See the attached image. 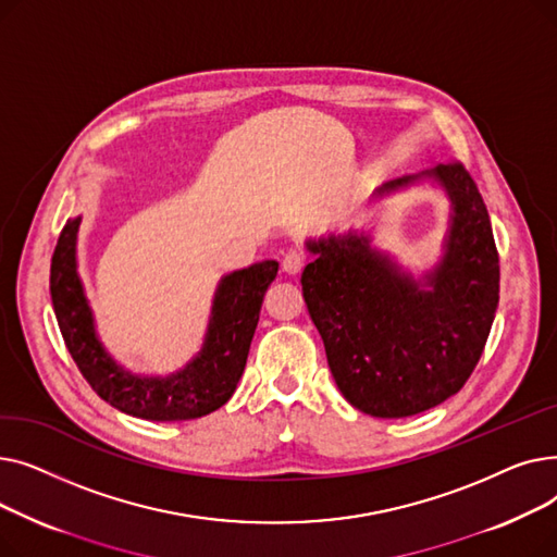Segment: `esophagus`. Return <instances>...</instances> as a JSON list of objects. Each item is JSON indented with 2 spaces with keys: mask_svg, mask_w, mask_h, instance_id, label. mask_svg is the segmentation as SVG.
Wrapping results in <instances>:
<instances>
[{
  "mask_svg": "<svg viewBox=\"0 0 557 557\" xmlns=\"http://www.w3.org/2000/svg\"><path fill=\"white\" fill-rule=\"evenodd\" d=\"M307 267V255L300 250H290L282 259V271L288 275H298Z\"/></svg>",
  "mask_w": 557,
  "mask_h": 557,
  "instance_id": "1",
  "label": "esophagus"
}]
</instances>
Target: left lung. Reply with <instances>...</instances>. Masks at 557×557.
<instances>
[{
  "mask_svg": "<svg viewBox=\"0 0 557 557\" xmlns=\"http://www.w3.org/2000/svg\"><path fill=\"white\" fill-rule=\"evenodd\" d=\"M422 175L441 181L454 200L447 255L426 277L433 290L357 234L307 244L318 259L302 273L305 302L334 382L374 418L418 416L456 395L483 355L499 305V252L472 173L451 160Z\"/></svg>",
  "mask_w": 557,
  "mask_h": 557,
  "instance_id": "obj_1",
  "label": "left lung"
}]
</instances>
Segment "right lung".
Listing matches in <instances>:
<instances>
[{
  "instance_id": "add662e5",
  "label": "right lung",
  "mask_w": 557,
  "mask_h": 557,
  "mask_svg": "<svg viewBox=\"0 0 557 557\" xmlns=\"http://www.w3.org/2000/svg\"><path fill=\"white\" fill-rule=\"evenodd\" d=\"M81 219H67L51 257V302L58 327L92 391L122 413L156 422L196 420L221 408L237 388L252 334L277 261H261L227 275L212 309L202 352L178 374L141 379L124 372L95 336L92 313L76 275V232Z\"/></svg>"
}]
</instances>
